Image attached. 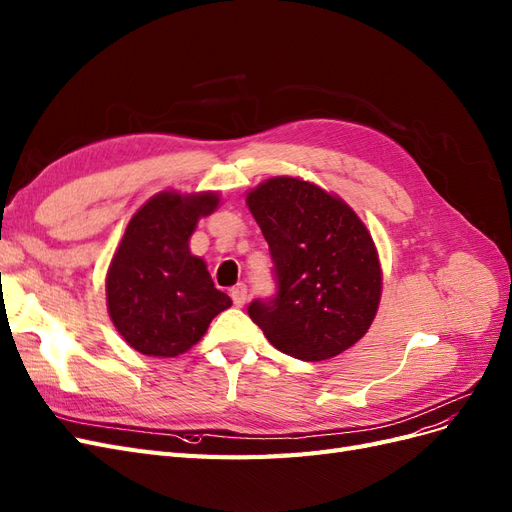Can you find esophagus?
<instances>
[{"label":"esophagus","instance_id":"1","mask_svg":"<svg viewBox=\"0 0 512 512\" xmlns=\"http://www.w3.org/2000/svg\"><path fill=\"white\" fill-rule=\"evenodd\" d=\"M229 295H232V300H234V306H244L246 304V285L244 283H238L232 291H229Z\"/></svg>","mask_w":512,"mask_h":512}]
</instances>
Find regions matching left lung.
I'll return each instance as SVG.
<instances>
[{"label":"left lung","mask_w":512,"mask_h":512,"mask_svg":"<svg viewBox=\"0 0 512 512\" xmlns=\"http://www.w3.org/2000/svg\"><path fill=\"white\" fill-rule=\"evenodd\" d=\"M274 259L276 298L249 317L272 346L304 361L336 357L370 329L383 270L366 223L342 197L293 176L246 193Z\"/></svg>","instance_id":"left-lung-1"}]
</instances>
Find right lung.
Listing matches in <instances>:
<instances>
[{"label":"right lung","mask_w":512,"mask_h":512,"mask_svg":"<svg viewBox=\"0 0 512 512\" xmlns=\"http://www.w3.org/2000/svg\"><path fill=\"white\" fill-rule=\"evenodd\" d=\"M217 191H159L129 219L106 274L108 315L131 349L176 357L202 340L232 306L214 287L206 261L189 249L202 217L219 208Z\"/></svg>","instance_id":"right-lung-1"}]
</instances>
